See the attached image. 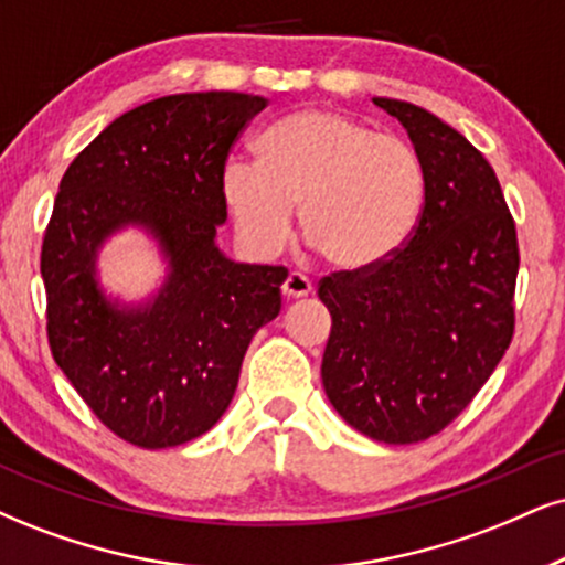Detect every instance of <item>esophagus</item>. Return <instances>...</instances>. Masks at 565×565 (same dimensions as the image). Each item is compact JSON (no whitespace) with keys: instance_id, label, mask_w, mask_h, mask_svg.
Here are the masks:
<instances>
[{"instance_id":"esophagus-1","label":"esophagus","mask_w":565,"mask_h":565,"mask_svg":"<svg viewBox=\"0 0 565 565\" xmlns=\"http://www.w3.org/2000/svg\"><path fill=\"white\" fill-rule=\"evenodd\" d=\"M311 290H315V285H311L309 277L301 275V271H290L282 282L285 298H303V296H309Z\"/></svg>"}]
</instances>
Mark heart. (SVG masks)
Listing matches in <instances>:
<instances>
[{
    "mask_svg": "<svg viewBox=\"0 0 565 565\" xmlns=\"http://www.w3.org/2000/svg\"><path fill=\"white\" fill-rule=\"evenodd\" d=\"M222 199L254 254L282 248L298 209L301 235L332 267L364 269L414 230L424 170L406 138L332 109H303L256 141V164L225 167Z\"/></svg>",
    "mask_w": 565,
    "mask_h": 565,
    "instance_id": "obj_1",
    "label": "heart"
}]
</instances>
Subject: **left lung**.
Returning <instances> with one entry per match:
<instances>
[{"label": "left lung", "instance_id": "1", "mask_svg": "<svg viewBox=\"0 0 565 565\" xmlns=\"http://www.w3.org/2000/svg\"><path fill=\"white\" fill-rule=\"evenodd\" d=\"M393 115L424 170V206L403 248L319 282L332 330L324 393L361 435L411 445L448 427L513 338L516 225L490 162L416 104Z\"/></svg>", "mask_w": 565, "mask_h": 565}]
</instances>
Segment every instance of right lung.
Here are the masks:
<instances>
[{
  "label": "right lung",
  "instance_id": "obj_1",
  "mask_svg": "<svg viewBox=\"0 0 565 565\" xmlns=\"http://www.w3.org/2000/svg\"><path fill=\"white\" fill-rule=\"evenodd\" d=\"M264 96L199 90L146 102L109 122L67 167L41 277L52 356L86 406L125 443L175 448L220 422L256 330L280 315L285 267L238 264L217 246L230 146ZM149 232L166 282L141 305L103 294L98 250Z\"/></svg>",
  "mask_w": 565,
  "mask_h": 565
}]
</instances>
